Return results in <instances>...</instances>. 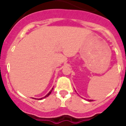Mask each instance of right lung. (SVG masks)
Masks as SVG:
<instances>
[{"instance_id":"1","label":"right lung","mask_w":126,"mask_h":126,"mask_svg":"<svg viewBox=\"0 0 126 126\" xmlns=\"http://www.w3.org/2000/svg\"><path fill=\"white\" fill-rule=\"evenodd\" d=\"M52 90H53V88H52V90H50V91H49V93H48V94H47V95H46V96H45V97H44V98H45V97H47V96L49 95V94H51V92H52ZM42 99V98H41V99Z\"/></svg>"}]
</instances>
